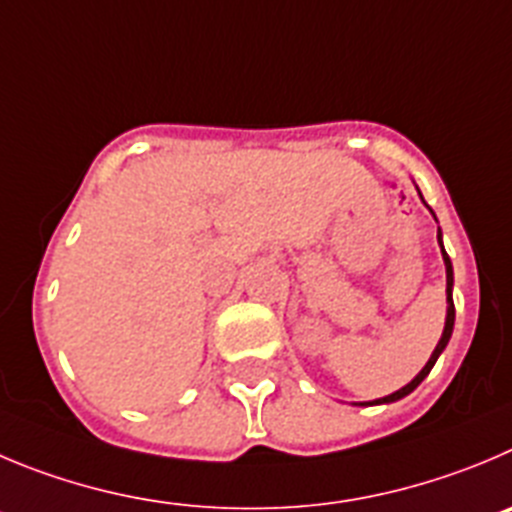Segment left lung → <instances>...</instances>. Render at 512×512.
<instances>
[{
    "label": "left lung",
    "mask_w": 512,
    "mask_h": 512,
    "mask_svg": "<svg viewBox=\"0 0 512 512\" xmlns=\"http://www.w3.org/2000/svg\"><path fill=\"white\" fill-rule=\"evenodd\" d=\"M437 242L439 247H442V260H444V267H447V321H444V331H442V338H439L437 348L432 351V356H429L427 366H424L422 371H419L417 376H414L412 381H409L407 386H401L399 391H394V394L384 396V399H376V401H364V404H391V401H399L404 399L407 394H412L414 389H417L419 384H422L424 379H427V374L432 371V366L437 364L439 353L447 348V343H450V336H452V328H455V303H452V283H455V278H452V262H450V255L444 252V245H442V232H437Z\"/></svg>",
    "instance_id": "obj_1"
}]
</instances>
